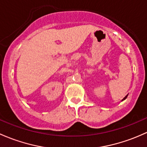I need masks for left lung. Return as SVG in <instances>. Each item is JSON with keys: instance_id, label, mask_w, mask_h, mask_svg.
<instances>
[{"instance_id": "1", "label": "left lung", "mask_w": 147, "mask_h": 147, "mask_svg": "<svg viewBox=\"0 0 147 147\" xmlns=\"http://www.w3.org/2000/svg\"><path fill=\"white\" fill-rule=\"evenodd\" d=\"M127 96H127H125V97H124V98H123V99H122V101H124V100H125V99H126Z\"/></svg>"}]
</instances>
